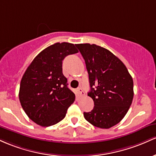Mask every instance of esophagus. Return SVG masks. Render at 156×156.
<instances>
[{
  "instance_id": "obj_1",
  "label": "esophagus",
  "mask_w": 156,
  "mask_h": 156,
  "mask_svg": "<svg viewBox=\"0 0 156 156\" xmlns=\"http://www.w3.org/2000/svg\"><path fill=\"white\" fill-rule=\"evenodd\" d=\"M77 90H78L79 94H80V96L85 95V92H84V90H83V88H82V87H79V88L77 89Z\"/></svg>"
}]
</instances>
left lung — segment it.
Listing matches in <instances>:
<instances>
[{
  "instance_id": "left-lung-1",
  "label": "left lung",
  "mask_w": 156,
  "mask_h": 156,
  "mask_svg": "<svg viewBox=\"0 0 156 156\" xmlns=\"http://www.w3.org/2000/svg\"><path fill=\"white\" fill-rule=\"evenodd\" d=\"M85 59L94 109L84 117L95 127L108 129L125 117L133 99V81L125 64L110 51L95 44H76Z\"/></svg>"
}]
</instances>
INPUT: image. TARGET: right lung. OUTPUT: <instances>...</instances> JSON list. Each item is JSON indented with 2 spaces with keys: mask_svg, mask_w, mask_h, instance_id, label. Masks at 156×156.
<instances>
[{
  "mask_svg": "<svg viewBox=\"0 0 156 156\" xmlns=\"http://www.w3.org/2000/svg\"><path fill=\"white\" fill-rule=\"evenodd\" d=\"M72 43H56L36 56L21 79L19 99L29 118L43 127L58 123L75 100L62 73V60L77 53Z\"/></svg>",
  "mask_w": 156,
  "mask_h": 156,
  "instance_id": "obj_1",
  "label": "right lung"
}]
</instances>
